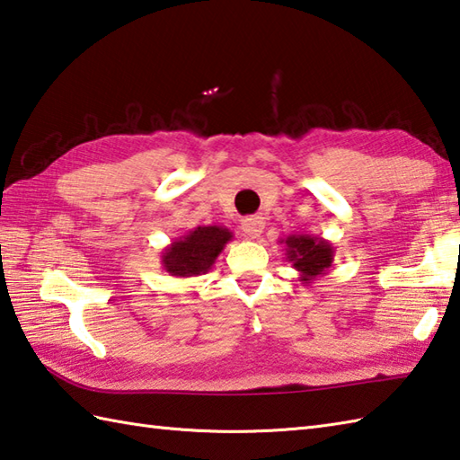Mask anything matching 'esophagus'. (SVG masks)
Listing matches in <instances>:
<instances>
[{
	"mask_svg": "<svg viewBox=\"0 0 460 460\" xmlns=\"http://www.w3.org/2000/svg\"><path fill=\"white\" fill-rule=\"evenodd\" d=\"M241 229L247 237L257 239L262 233V229H265V217H261V215H251V217L243 219Z\"/></svg>",
	"mask_w": 460,
	"mask_h": 460,
	"instance_id": "1",
	"label": "esophagus"
}]
</instances>
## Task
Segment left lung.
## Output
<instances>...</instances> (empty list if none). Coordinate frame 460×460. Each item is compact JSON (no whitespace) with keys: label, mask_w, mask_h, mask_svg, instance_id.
I'll use <instances>...</instances> for the list:
<instances>
[{"label":"left lung","mask_w":460,"mask_h":460,"mask_svg":"<svg viewBox=\"0 0 460 460\" xmlns=\"http://www.w3.org/2000/svg\"><path fill=\"white\" fill-rule=\"evenodd\" d=\"M280 243H285L287 261L292 262V269L298 270L302 285H312L332 269L334 247L330 241L306 233H292L287 239H280Z\"/></svg>","instance_id":"1"}]
</instances>
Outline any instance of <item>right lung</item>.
Masks as SVG:
<instances>
[{"mask_svg": "<svg viewBox=\"0 0 460 460\" xmlns=\"http://www.w3.org/2000/svg\"><path fill=\"white\" fill-rule=\"evenodd\" d=\"M231 239L233 233L223 225H199L162 251V267L180 279L205 275Z\"/></svg>", "mask_w": 460, "mask_h": 460, "instance_id": "right-lung-1", "label": "right lung"}]
</instances>
